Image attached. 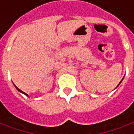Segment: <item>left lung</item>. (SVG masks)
Returning <instances> with one entry per match:
<instances>
[{
    "mask_svg": "<svg viewBox=\"0 0 134 134\" xmlns=\"http://www.w3.org/2000/svg\"><path fill=\"white\" fill-rule=\"evenodd\" d=\"M124 77H125V76H124ZM124 77H123V78H122V79L121 80V81H120V83H119V84H118V86H117L116 88H118V86H119V85H120V83H121V82L122 81V80H123V79H124Z\"/></svg>",
    "mask_w": 134,
    "mask_h": 134,
    "instance_id": "1",
    "label": "left lung"
}]
</instances>
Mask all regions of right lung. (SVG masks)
Segmentation results:
<instances>
[{"label":"right lung","mask_w":134,"mask_h":134,"mask_svg":"<svg viewBox=\"0 0 134 134\" xmlns=\"http://www.w3.org/2000/svg\"><path fill=\"white\" fill-rule=\"evenodd\" d=\"M13 84H14V83H13ZM14 87H15V88H16V89L18 91H19V92H21L22 94H25V95H26V96H27V97H29V96H28V94L25 93V92H23V91H22V90H20V89H19V88H18L17 87H16V86L15 85H14Z\"/></svg>","instance_id":"obj_1"}]
</instances>
